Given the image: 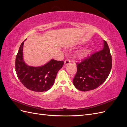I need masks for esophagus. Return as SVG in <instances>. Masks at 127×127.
Segmentation results:
<instances>
[{
    "label": "esophagus",
    "mask_w": 127,
    "mask_h": 127,
    "mask_svg": "<svg viewBox=\"0 0 127 127\" xmlns=\"http://www.w3.org/2000/svg\"><path fill=\"white\" fill-rule=\"evenodd\" d=\"M70 63V60H65L64 62V65H68V64H69Z\"/></svg>",
    "instance_id": "obj_1"
}]
</instances>
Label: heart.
<instances>
[{
  "label": "heart",
  "instance_id": "1",
  "mask_svg": "<svg viewBox=\"0 0 127 127\" xmlns=\"http://www.w3.org/2000/svg\"><path fill=\"white\" fill-rule=\"evenodd\" d=\"M90 48H84L77 51L75 53V57L78 59H83L86 57L91 52Z\"/></svg>",
  "mask_w": 127,
  "mask_h": 127
}]
</instances>
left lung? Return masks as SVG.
<instances>
[{
    "instance_id": "1",
    "label": "left lung",
    "mask_w": 127,
    "mask_h": 127,
    "mask_svg": "<svg viewBox=\"0 0 127 127\" xmlns=\"http://www.w3.org/2000/svg\"><path fill=\"white\" fill-rule=\"evenodd\" d=\"M112 64L109 46L105 41H103V48L101 50L77 64V71L73 79L74 85L83 92L97 88L109 76Z\"/></svg>"
}]
</instances>
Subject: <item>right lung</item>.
<instances>
[{
	"instance_id": "obj_1",
	"label": "right lung",
	"mask_w": 127,
	"mask_h": 127,
	"mask_svg": "<svg viewBox=\"0 0 127 127\" xmlns=\"http://www.w3.org/2000/svg\"><path fill=\"white\" fill-rule=\"evenodd\" d=\"M24 41L20 46L15 61V70L18 78L30 90L38 92L47 91L54 84L58 72L63 66L64 61L51 59L41 66H29L23 59Z\"/></svg>"
}]
</instances>
